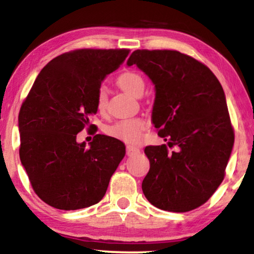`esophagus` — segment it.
<instances>
[{"mask_svg":"<svg viewBox=\"0 0 254 254\" xmlns=\"http://www.w3.org/2000/svg\"><path fill=\"white\" fill-rule=\"evenodd\" d=\"M139 148L138 147H134V146H127V154L129 155V157H131V155H134V154H138L139 153Z\"/></svg>","mask_w":254,"mask_h":254,"instance_id":"1","label":"esophagus"}]
</instances>
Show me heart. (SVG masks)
Listing matches in <instances>:
<instances>
[{"label":"heart","instance_id":"heart-1","mask_svg":"<svg viewBox=\"0 0 254 254\" xmlns=\"http://www.w3.org/2000/svg\"><path fill=\"white\" fill-rule=\"evenodd\" d=\"M118 84L127 93L133 96H138L143 93L145 87V81L143 76L137 72H125L118 76ZM108 101V90L104 84H101L96 94V107L99 111L106 109ZM147 122L141 117L125 118V120L117 121L116 123L107 127L106 132L110 137L116 138L118 140L125 141L129 144H136L140 141L143 132L146 130Z\"/></svg>","mask_w":254,"mask_h":254}]
</instances>
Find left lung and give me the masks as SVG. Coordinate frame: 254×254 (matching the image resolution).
I'll list each match as a JSON object with an SVG mask.
<instances>
[{
	"label": "left lung",
	"mask_w": 254,
	"mask_h": 254,
	"mask_svg": "<svg viewBox=\"0 0 254 254\" xmlns=\"http://www.w3.org/2000/svg\"><path fill=\"white\" fill-rule=\"evenodd\" d=\"M137 65L155 87L152 122L166 144L146 146L150 171L141 189L161 210L186 212L205 203L222 184L235 132L224 90L204 64L179 51L137 50Z\"/></svg>",
	"instance_id": "8db88e82"
}]
</instances>
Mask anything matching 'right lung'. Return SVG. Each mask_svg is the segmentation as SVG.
Masks as SVG:
<instances>
[{
  "label": "right lung",
  "instance_id": "1",
  "mask_svg": "<svg viewBox=\"0 0 254 254\" xmlns=\"http://www.w3.org/2000/svg\"><path fill=\"white\" fill-rule=\"evenodd\" d=\"M127 49H80L51 60L37 76L18 115L19 158L40 200L60 210L99 203L125 155L116 138L96 134L86 147L76 134L97 113L96 94Z\"/></svg>",
  "mask_w": 254,
  "mask_h": 254
}]
</instances>
